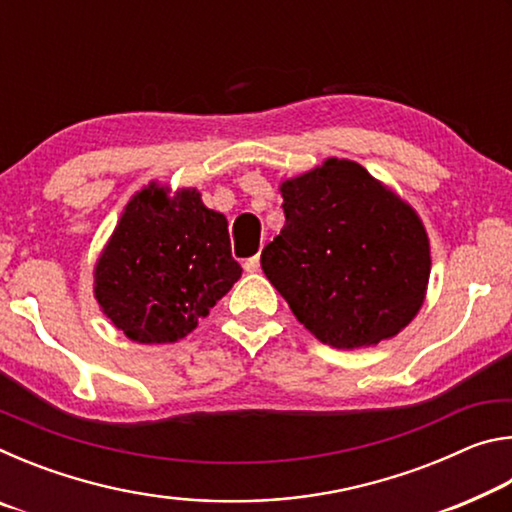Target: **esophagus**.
<instances>
[{"label":"esophagus","mask_w":512,"mask_h":512,"mask_svg":"<svg viewBox=\"0 0 512 512\" xmlns=\"http://www.w3.org/2000/svg\"><path fill=\"white\" fill-rule=\"evenodd\" d=\"M244 268L248 273H257L259 271V257L255 255V257H250V259H246V264H244Z\"/></svg>","instance_id":"1"}]
</instances>
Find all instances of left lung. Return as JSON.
Instances as JSON below:
<instances>
[{
  "label": "left lung",
  "mask_w": 512,
  "mask_h": 512,
  "mask_svg": "<svg viewBox=\"0 0 512 512\" xmlns=\"http://www.w3.org/2000/svg\"><path fill=\"white\" fill-rule=\"evenodd\" d=\"M280 192L287 221L262 250V271L300 323L339 350L409 325L431 266L418 214L350 160H327Z\"/></svg>",
  "instance_id": "left-lung-1"
}]
</instances>
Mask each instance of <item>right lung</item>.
I'll return each instance as SVG.
<instances>
[{
	"label": "right lung",
	"mask_w": 512,
	"mask_h": 512,
	"mask_svg": "<svg viewBox=\"0 0 512 512\" xmlns=\"http://www.w3.org/2000/svg\"><path fill=\"white\" fill-rule=\"evenodd\" d=\"M241 277L228 221L196 189L146 187L126 205L94 273V296L128 339L173 343Z\"/></svg>",
	"instance_id": "right-lung-1"
}]
</instances>
